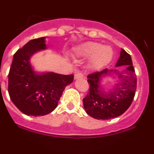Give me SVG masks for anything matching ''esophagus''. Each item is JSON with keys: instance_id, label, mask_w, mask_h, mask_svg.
Returning a JSON list of instances; mask_svg holds the SVG:
<instances>
[{"instance_id": "esophagus-1", "label": "esophagus", "mask_w": 154, "mask_h": 154, "mask_svg": "<svg viewBox=\"0 0 154 154\" xmlns=\"http://www.w3.org/2000/svg\"><path fill=\"white\" fill-rule=\"evenodd\" d=\"M83 74L81 73H77V74H74V80H77L79 78H83Z\"/></svg>"}]
</instances>
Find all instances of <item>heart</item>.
<instances>
[{
  "mask_svg": "<svg viewBox=\"0 0 154 154\" xmlns=\"http://www.w3.org/2000/svg\"><path fill=\"white\" fill-rule=\"evenodd\" d=\"M77 54L80 58H91V66L95 69H99L111 61L113 53L110 47L102 46L98 43L87 42L79 47Z\"/></svg>",
  "mask_w": 154,
  "mask_h": 154,
  "instance_id": "heart-1",
  "label": "heart"
}]
</instances>
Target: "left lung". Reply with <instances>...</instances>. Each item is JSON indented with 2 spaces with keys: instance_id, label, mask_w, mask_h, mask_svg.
I'll list each match as a JSON object with an SVG mask.
<instances>
[{
  "instance_id": "obj_1",
  "label": "left lung",
  "mask_w": 154,
  "mask_h": 154,
  "mask_svg": "<svg viewBox=\"0 0 154 154\" xmlns=\"http://www.w3.org/2000/svg\"><path fill=\"white\" fill-rule=\"evenodd\" d=\"M120 68L104 69L87 76L89 92L83 99L86 112L97 120H109L123 114L131 105L135 97L137 86L136 74L132 66L130 55L121 49L120 56L116 67ZM110 75L119 78V82L111 91L105 92L101 89L100 82L103 76Z\"/></svg>"
}]
</instances>
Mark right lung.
<instances>
[{
    "label": "right lung",
    "mask_w": 154,
    "mask_h": 154,
    "mask_svg": "<svg viewBox=\"0 0 154 154\" xmlns=\"http://www.w3.org/2000/svg\"><path fill=\"white\" fill-rule=\"evenodd\" d=\"M45 37L28 41L16 51L8 75L10 99L20 111L28 116H44L57 107L65 86L71 83L74 75L53 72L38 73L33 70L31 57L47 48Z\"/></svg>",
    "instance_id": "right-lung-1"
}]
</instances>
